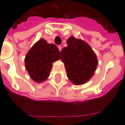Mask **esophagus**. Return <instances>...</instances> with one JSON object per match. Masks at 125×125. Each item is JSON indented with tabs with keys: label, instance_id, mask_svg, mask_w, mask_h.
<instances>
[{
	"label": "esophagus",
	"instance_id": "34e87169",
	"mask_svg": "<svg viewBox=\"0 0 125 125\" xmlns=\"http://www.w3.org/2000/svg\"><path fill=\"white\" fill-rule=\"evenodd\" d=\"M58 49H59V50H60V52H61L62 49V47L61 46V45H59V46H58Z\"/></svg>",
	"mask_w": 125,
	"mask_h": 125
}]
</instances>
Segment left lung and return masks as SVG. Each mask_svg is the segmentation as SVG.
<instances>
[{"mask_svg": "<svg viewBox=\"0 0 125 125\" xmlns=\"http://www.w3.org/2000/svg\"><path fill=\"white\" fill-rule=\"evenodd\" d=\"M67 44L61 52L67 76L76 85L84 84L92 78L96 69V55L86 42L73 37L68 39Z\"/></svg>", "mask_w": 125, "mask_h": 125, "instance_id": "obj_1", "label": "left lung"}]
</instances>
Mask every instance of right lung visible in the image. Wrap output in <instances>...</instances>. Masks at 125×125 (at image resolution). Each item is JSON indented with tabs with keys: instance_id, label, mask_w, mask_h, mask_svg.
Segmentation results:
<instances>
[{
	"instance_id": "1",
	"label": "right lung",
	"mask_w": 125,
	"mask_h": 125,
	"mask_svg": "<svg viewBox=\"0 0 125 125\" xmlns=\"http://www.w3.org/2000/svg\"><path fill=\"white\" fill-rule=\"evenodd\" d=\"M60 52L54 44H48L44 39L36 43L26 55V70L36 82L45 80L49 76L52 63L60 60Z\"/></svg>"
}]
</instances>
